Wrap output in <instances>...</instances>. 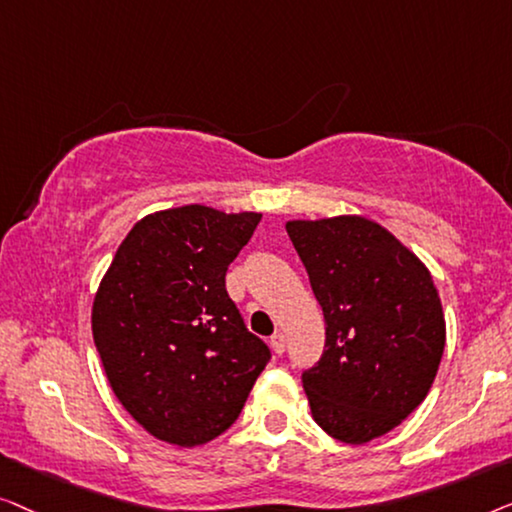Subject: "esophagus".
Returning <instances> with one entry per match:
<instances>
[{"mask_svg": "<svg viewBox=\"0 0 512 512\" xmlns=\"http://www.w3.org/2000/svg\"><path fill=\"white\" fill-rule=\"evenodd\" d=\"M271 348H273V352H276V355H283L285 352V334L283 331H276V334L271 336Z\"/></svg>", "mask_w": 512, "mask_h": 512, "instance_id": "obj_1", "label": "esophagus"}]
</instances>
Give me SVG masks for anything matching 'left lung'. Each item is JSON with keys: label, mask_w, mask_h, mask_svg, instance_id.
Instances as JSON below:
<instances>
[{"label": "left lung", "mask_w": 512, "mask_h": 512, "mask_svg": "<svg viewBox=\"0 0 512 512\" xmlns=\"http://www.w3.org/2000/svg\"><path fill=\"white\" fill-rule=\"evenodd\" d=\"M325 315V352L304 371L313 420L364 445L399 427L434 383L445 318L420 257L362 215L285 225Z\"/></svg>", "instance_id": "left-lung-1"}]
</instances>
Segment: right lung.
Masks as SVG:
<instances>
[{
	"mask_svg": "<svg viewBox=\"0 0 512 512\" xmlns=\"http://www.w3.org/2000/svg\"><path fill=\"white\" fill-rule=\"evenodd\" d=\"M262 213L190 204L132 227L92 304V336L122 408L150 436L194 448L239 417L271 352L243 325L227 266Z\"/></svg>",
	"mask_w": 512,
	"mask_h": 512,
	"instance_id": "right-lung-1",
	"label": "right lung"
}]
</instances>
